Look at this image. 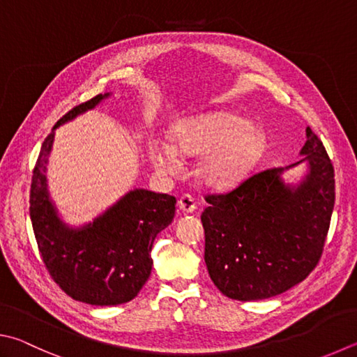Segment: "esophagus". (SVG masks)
I'll use <instances>...</instances> for the list:
<instances>
[{
  "instance_id": "34e87169",
  "label": "esophagus",
  "mask_w": 357,
  "mask_h": 357,
  "mask_svg": "<svg viewBox=\"0 0 357 357\" xmlns=\"http://www.w3.org/2000/svg\"><path fill=\"white\" fill-rule=\"evenodd\" d=\"M178 204H179V209L183 211V213H192L193 211L197 209L195 199H193L190 195L181 197L179 201H178Z\"/></svg>"
}]
</instances>
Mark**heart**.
Wrapping results in <instances>:
<instances>
[{
  "label": "heart",
  "mask_w": 357,
  "mask_h": 357,
  "mask_svg": "<svg viewBox=\"0 0 357 357\" xmlns=\"http://www.w3.org/2000/svg\"><path fill=\"white\" fill-rule=\"evenodd\" d=\"M267 137L262 128L231 111H213L189 116L172 129V142L153 139L148 158L160 173L179 168L181 156H201L197 173L207 187L234 189L261 162Z\"/></svg>",
  "instance_id": "heart-1"
}]
</instances>
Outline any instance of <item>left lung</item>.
Instances as JSON below:
<instances>
[{"label": "left lung", "instance_id": "8db88e82", "mask_svg": "<svg viewBox=\"0 0 357 357\" xmlns=\"http://www.w3.org/2000/svg\"><path fill=\"white\" fill-rule=\"evenodd\" d=\"M300 156L228 193L206 197L204 261L213 284L232 300L280 295L306 280L319 264L334 209V168L309 126ZM300 165V177L283 179Z\"/></svg>", "mask_w": 357, "mask_h": 357}]
</instances>
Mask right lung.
<instances>
[{
	"mask_svg": "<svg viewBox=\"0 0 357 357\" xmlns=\"http://www.w3.org/2000/svg\"><path fill=\"white\" fill-rule=\"evenodd\" d=\"M112 93H100L56 123L32 172L29 215L50 275L73 300L115 306L137 296L151 275L156 236L173 222L176 198L145 189L126 192L92 222H63L48 190V158L56 129L92 111Z\"/></svg>",
	"mask_w": 357,
	"mask_h": 357,
	"instance_id": "right-lung-1",
	"label": "right lung"
}]
</instances>
